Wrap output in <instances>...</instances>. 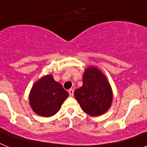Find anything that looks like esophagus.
<instances>
[{"mask_svg": "<svg viewBox=\"0 0 147 147\" xmlns=\"http://www.w3.org/2000/svg\"><path fill=\"white\" fill-rule=\"evenodd\" d=\"M68 92H69V94H70L71 96H73V95H74V89H73V88H71V89H69L68 90Z\"/></svg>", "mask_w": 147, "mask_h": 147, "instance_id": "1", "label": "esophagus"}]
</instances>
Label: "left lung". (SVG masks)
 I'll return each mask as SVG.
<instances>
[{
	"instance_id": "obj_1",
	"label": "left lung",
	"mask_w": 147,
	"mask_h": 147,
	"mask_svg": "<svg viewBox=\"0 0 147 147\" xmlns=\"http://www.w3.org/2000/svg\"><path fill=\"white\" fill-rule=\"evenodd\" d=\"M74 96L82 110L90 116H100L111 105L113 93L106 77L98 69L90 67L85 71L82 86L76 89Z\"/></svg>"
}]
</instances>
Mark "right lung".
Returning a JSON list of instances; mask_svg holds the SVG:
<instances>
[{"instance_id":"1","label":"right lung","mask_w":147,"mask_h":147,"mask_svg":"<svg viewBox=\"0 0 147 147\" xmlns=\"http://www.w3.org/2000/svg\"><path fill=\"white\" fill-rule=\"evenodd\" d=\"M68 94L53 76L47 75L33 86L29 95L30 105L37 114L49 117L59 111Z\"/></svg>"}]
</instances>
